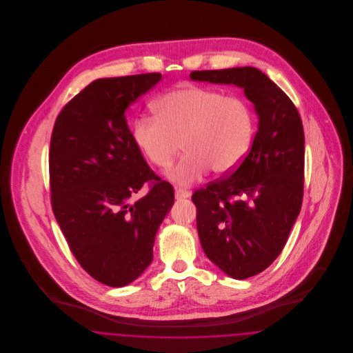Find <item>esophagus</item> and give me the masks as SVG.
<instances>
[{
	"mask_svg": "<svg viewBox=\"0 0 353 353\" xmlns=\"http://www.w3.org/2000/svg\"><path fill=\"white\" fill-rule=\"evenodd\" d=\"M190 196V192L189 190H186V189H183V188H174V197H176V200H184V199H188Z\"/></svg>",
	"mask_w": 353,
	"mask_h": 353,
	"instance_id": "obj_1",
	"label": "esophagus"
}]
</instances>
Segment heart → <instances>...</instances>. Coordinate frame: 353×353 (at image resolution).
Masks as SVG:
<instances>
[{
	"instance_id": "b5f03b06",
	"label": "heart",
	"mask_w": 353,
	"mask_h": 353,
	"mask_svg": "<svg viewBox=\"0 0 353 353\" xmlns=\"http://www.w3.org/2000/svg\"><path fill=\"white\" fill-rule=\"evenodd\" d=\"M154 110L156 115L134 120V144L153 165L165 169L183 143L186 153L169 170L177 184H193L210 169L219 176L232 173L252 148L255 115L239 97L188 85L163 95Z\"/></svg>"
}]
</instances>
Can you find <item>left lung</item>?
Segmentation results:
<instances>
[{
    "instance_id": "1",
    "label": "left lung",
    "mask_w": 353,
    "mask_h": 353,
    "mask_svg": "<svg viewBox=\"0 0 353 353\" xmlns=\"http://www.w3.org/2000/svg\"><path fill=\"white\" fill-rule=\"evenodd\" d=\"M190 78L242 87L259 117L252 148L241 165L192 196L206 256L229 276L246 279L278 258L299 216L302 119L292 101L258 68L193 71Z\"/></svg>"
}]
</instances>
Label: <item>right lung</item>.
Returning <instances> with one entry per match:
<instances>
[{
	"mask_svg": "<svg viewBox=\"0 0 353 353\" xmlns=\"http://www.w3.org/2000/svg\"><path fill=\"white\" fill-rule=\"evenodd\" d=\"M160 79L159 72L97 79L52 128L51 208L78 263L103 285H128L151 265L154 236L174 201L173 186L150 168L125 117ZM144 183L149 193L134 202Z\"/></svg>",
	"mask_w": 353,
	"mask_h": 353,
	"instance_id": "obj_1",
	"label": "right lung"
}]
</instances>
